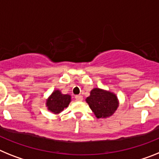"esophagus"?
Wrapping results in <instances>:
<instances>
[{"mask_svg":"<svg viewBox=\"0 0 159 159\" xmlns=\"http://www.w3.org/2000/svg\"><path fill=\"white\" fill-rule=\"evenodd\" d=\"M75 99L76 101H78V102H81V101L83 100V97L81 96V95H76Z\"/></svg>","mask_w":159,"mask_h":159,"instance_id":"esophagus-1","label":"esophagus"}]
</instances>
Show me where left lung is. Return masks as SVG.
<instances>
[{
  "instance_id": "left-lung-1",
  "label": "left lung",
  "mask_w": 159,
  "mask_h": 159,
  "mask_svg": "<svg viewBox=\"0 0 159 159\" xmlns=\"http://www.w3.org/2000/svg\"><path fill=\"white\" fill-rule=\"evenodd\" d=\"M85 101L97 118H106L112 116L119 106L115 93L99 88H93Z\"/></svg>"
}]
</instances>
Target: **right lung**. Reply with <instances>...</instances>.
Instances as JSON below:
<instances>
[{
  "instance_id": "1",
  "label": "right lung",
  "mask_w": 159,
  "mask_h": 159,
  "mask_svg": "<svg viewBox=\"0 0 159 159\" xmlns=\"http://www.w3.org/2000/svg\"><path fill=\"white\" fill-rule=\"evenodd\" d=\"M70 102L71 96L70 94H63L59 89H55L46 99L45 106L50 112L58 114L62 112L65 108L68 107Z\"/></svg>"
}]
</instances>
